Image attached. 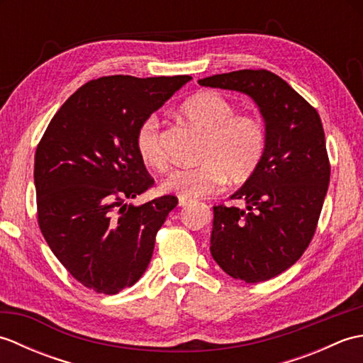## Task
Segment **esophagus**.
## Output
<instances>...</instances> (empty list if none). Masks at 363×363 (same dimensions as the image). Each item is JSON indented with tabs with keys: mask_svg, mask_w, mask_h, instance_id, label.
<instances>
[{
	"mask_svg": "<svg viewBox=\"0 0 363 363\" xmlns=\"http://www.w3.org/2000/svg\"><path fill=\"white\" fill-rule=\"evenodd\" d=\"M191 199H184V198H179V207H189L191 206Z\"/></svg>",
	"mask_w": 363,
	"mask_h": 363,
	"instance_id": "1",
	"label": "esophagus"
}]
</instances>
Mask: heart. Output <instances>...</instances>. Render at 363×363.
Masks as SVG:
<instances>
[{"label":"heart","mask_w":363,"mask_h":363,"mask_svg":"<svg viewBox=\"0 0 363 363\" xmlns=\"http://www.w3.org/2000/svg\"><path fill=\"white\" fill-rule=\"evenodd\" d=\"M235 112L233 101L212 90L198 91L182 103L179 113L204 134L198 154L201 164L173 169L162 189L184 199H195L217 194L226 179L243 184L257 172L265 154V129L256 117ZM135 148L146 165L156 169L167 167L154 115L138 126Z\"/></svg>","instance_id":"heart-1"}]
</instances>
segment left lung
<instances>
[{"mask_svg": "<svg viewBox=\"0 0 363 363\" xmlns=\"http://www.w3.org/2000/svg\"><path fill=\"white\" fill-rule=\"evenodd\" d=\"M198 82L251 96L265 120L264 159L230 196L245 199L246 207L213 206L211 254L234 279H272L303 256L317 229L330 176L321 118L268 70L213 74Z\"/></svg>", "mask_w": 363, "mask_h": 363, "instance_id": "obj_1", "label": "left lung"}]
</instances>
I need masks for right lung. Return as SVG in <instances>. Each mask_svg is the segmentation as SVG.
<instances>
[{"label":"right lung","mask_w":363,"mask_h":363,"mask_svg":"<svg viewBox=\"0 0 363 363\" xmlns=\"http://www.w3.org/2000/svg\"><path fill=\"white\" fill-rule=\"evenodd\" d=\"M190 76L115 74L67 99L37 146V218L46 243L84 287L115 295L140 279L177 198L125 204L154 179L135 148L142 121Z\"/></svg>","instance_id":"1"}]
</instances>
